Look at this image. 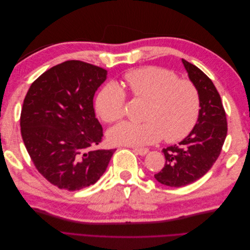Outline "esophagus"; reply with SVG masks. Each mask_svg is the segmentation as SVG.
I'll list each match as a JSON object with an SVG mask.
<instances>
[{"mask_svg":"<svg viewBox=\"0 0 250 250\" xmlns=\"http://www.w3.org/2000/svg\"><path fill=\"white\" fill-rule=\"evenodd\" d=\"M133 151L137 154L142 155V156L146 155L148 153V149H146V148H133Z\"/></svg>","mask_w":250,"mask_h":250,"instance_id":"obj_1","label":"esophagus"}]
</instances>
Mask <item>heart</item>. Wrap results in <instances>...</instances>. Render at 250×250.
I'll use <instances>...</instances> for the list:
<instances>
[{
	"instance_id": "obj_1",
	"label": "heart",
	"mask_w": 250,
	"mask_h": 250,
	"mask_svg": "<svg viewBox=\"0 0 250 250\" xmlns=\"http://www.w3.org/2000/svg\"><path fill=\"white\" fill-rule=\"evenodd\" d=\"M125 88L146 101L142 123L123 122L109 129L108 140L116 145L145 146L160 141L185 139L195 127L200 111V95L194 83L161 67L132 70L125 76ZM124 90L113 83L97 96L96 110L106 123L120 121L125 113Z\"/></svg>"
}]
</instances>
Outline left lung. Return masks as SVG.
Instances as JSON below:
<instances>
[{
	"label": "left lung",
	"instance_id": "1",
	"mask_svg": "<svg viewBox=\"0 0 250 250\" xmlns=\"http://www.w3.org/2000/svg\"><path fill=\"white\" fill-rule=\"evenodd\" d=\"M188 78L200 95V111L193 130L178 145L163 149L166 164L155 179L162 185L179 188L201 178L220 155L228 121L220 95L211 81L197 66L183 59Z\"/></svg>",
	"mask_w": 250,
	"mask_h": 250
}]
</instances>
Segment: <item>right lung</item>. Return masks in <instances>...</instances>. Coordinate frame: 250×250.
I'll use <instances>...</instances> for the list:
<instances>
[{"label":"right lung","mask_w":250,"mask_h":250,"mask_svg":"<svg viewBox=\"0 0 250 250\" xmlns=\"http://www.w3.org/2000/svg\"><path fill=\"white\" fill-rule=\"evenodd\" d=\"M107 71L67 60L30 86L21 112V133L42 175L59 188L78 191L97 183L116 149H94L103 137L94 96Z\"/></svg>","instance_id":"obj_1"}]
</instances>
